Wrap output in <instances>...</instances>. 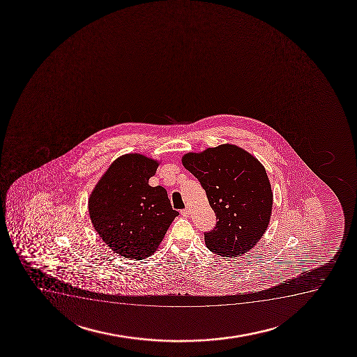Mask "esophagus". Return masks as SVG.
<instances>
[{
    "label": "esophagus",
    "mask_w": 357,
    "mask_h": 357,
    "mask_svg": "<svg viewBox=\"0 0 357 357\" xmlns=\"http://www.w3.org/2000/svg\"><path fill=\"white\" fill-rule=\"evenodd\" d=\"M181 216H184V218H188L189 216V209H183L181 210Z\"/></svg>",
    "instance_id": "1"
}]
</instances>
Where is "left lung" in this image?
<instances>
[{
	"label": "left lung",
	"mask_w": 357,
	"mask_h": 357,
	"mask_svg": "<svg viewBox=\"0 0 357 357\" xmlns=\"http://www.w3.org/2000/svg\"><path fill=\"white\" fill-rule=\"evenodd\" d=\"M184 167L206 190L218 222L204 233L206 248L222 257L250 251L268 228L273 192L259 161L233 144L189 153Z\"/></svg>",
	"instance_id": "8db88e82"
}]
</instances>
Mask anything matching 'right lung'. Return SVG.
<instances>
[{
    "instance_id": "right-lung-1",
    "label": "right lung",
    "mask_w": 357,
    "mask_h": 357,
    "mask_svg": "<svg viewBox=\"0 0 357 357\" xmlns=\"http://www.w3.org/2000/svg\"><path fill=\"white\" fill-rule=\"evenodd\" d=\"M158 166L139 154L121 156L89 197L94 229L112 251L126 258L144 259L154 253L179 215L162 186L148 184Z\"/></svg>"
}]
</instances>
